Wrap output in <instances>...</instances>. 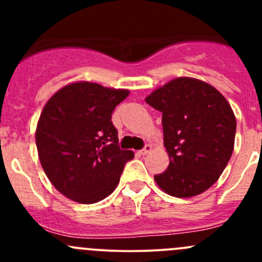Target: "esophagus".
<instances>
[{"label":"esophagus","mask_w":262,"mask_h":262,"mask_svg":"<svg viewBox=\"0 0 262 262\" xmlns=\"http://www.w3.org/2000/svg\"><path fill=\"white\" fill-rule=\"evenodd\" d=\"M150 150H152V146H150V144H146L143 149L139 150V153H141L142 156H144V155H148V153H149Z\"/></svg>","instance_id":"obj_1"}]
</instances>
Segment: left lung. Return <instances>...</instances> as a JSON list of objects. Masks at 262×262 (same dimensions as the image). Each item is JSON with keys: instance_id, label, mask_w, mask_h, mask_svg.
Returning a JSON list of instances; mask_svg holds the SVG:
<instances>
[{"instance_id": "1", "label": "left lung", "mask_w": 262, "mask_h": 262, "mask_svg": "<svg viewBox=\"0 0 262 262\" xmlns=\"http://www.w3.org/2000/svg\"><path fill=\"white\" fill-rule=\"evenodd\" d=\"M146 102L162 113L163 144L170 157L155 181L168 195L191 198L209 189L234 147L236 116L212 84L179 77L158 87Z\"/></svg>"}]
</instances>
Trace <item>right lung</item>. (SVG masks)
Segmentation results:
<instances>
[{"mask_svg": "<svg viewBox=\"0 0 262 262\" xmlns=\"http://www.w3.org/2000/svg\"><path fill=\"white\" fill-rule=\"evenodd\" d=\"M129 90L75 82L58 90L39 118V160L53 186L73 202L94 204L118 186L124 166L134 157L118 146L112 114Z\"/></svg>", "mask_w": 262, "mask_h": 262, "instance_id": "1", "label": "right lung"}]
</instances>
